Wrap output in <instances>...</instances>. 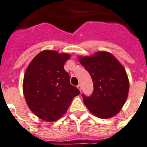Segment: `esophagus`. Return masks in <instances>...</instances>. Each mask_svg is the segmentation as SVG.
<instances>
[{"instance_id": "obj_1", "label": "esophagus", "mask_w": 147, "mask_h": 147, "mask_svg": "<svg viewBox=\"0 0 147 147\" xmlns=\"http://www.w3.org/2000/svg\"><path fill=\"white\" fill-rule=\"evenodd\" d=\"M77 88L79 89V91H82V85H81V84H79V85L77 86Z\"/></svg>"}]
</instances>
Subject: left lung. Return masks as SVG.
<instances>
[{"label":"left lung","mask_w":147,"mask_h":147,"mask_svg":"<svg viewBox=\"0 0 147 147\" xmlns=\"http://www.w3.org/2000/svg\"><path fill=\"white\" fill-rule=\"evenodd\" d=\"M79 60L93 82L92 95H82L89 111L101 119L117 115L125 103L129 92L128 77L123 65L112 54L105 51L90 56H79Z\"/></svg>","instance_id":"left-lung-1"}]
</instances>
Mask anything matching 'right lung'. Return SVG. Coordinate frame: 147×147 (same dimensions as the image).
I'll use <instances>...</instances> for the list:
<instances>
[{
  "mask_svg": "<svg viewBox=\"0 0 147 147\" xmlns=\"http://www.w3.org/2000/svg\"><path fill=\"white\" fill-rule=\"evenodd\" d=\"M71 57L67 53L44 50L30 63L24 76L22 89L28 107L38 117L55 122L66 113L79 90L70 84L64 65Z\"/></svg>",
  "mask_w": 147,
  "mask_h": 147,
  "instance_id": "add662e5",
  "label": "right lung"
}]
</instances>
